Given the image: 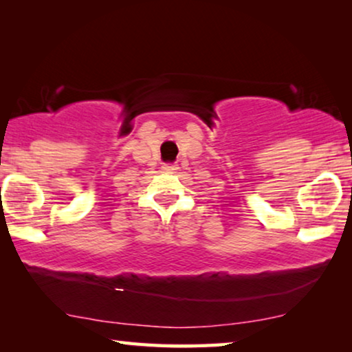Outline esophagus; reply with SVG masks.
Instances as JSON below:
<instances>
[{
    "label": "esophagus",
    "instance_id": "obj_1",
    "mask_svg": "<svg viewBox=\"0 0 352 352\" xmlns=\"http://www.w3.org/2000/svg\"><path fill=\"white\" fill-rule=\"evenodd\" d=\"M162 168H163V171H166V173H175L179 170V166H177L176 163H163Z\"/></svg>",
    "mask_w": 352,
    "mask_h": 352
}]
</instances>
